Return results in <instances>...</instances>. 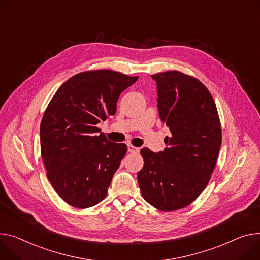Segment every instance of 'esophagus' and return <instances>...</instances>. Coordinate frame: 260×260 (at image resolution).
<instances>
[{"label": "esophagus", "instance_id": "1", "mask_svg": "<svg viewBox=\"0 0 260 260\" xmlns=\"http://www.w3.org/2000/svg\"><path fill=\"white\" fill-rule=\"evenodd\" d=\"M127 150H128L129 152H132V153H136V152L139 151V148L135 147V146H133V145H128V146H127Z\"/></svg>", "mask_w": 260, "mask_h": 260}]
</instances>
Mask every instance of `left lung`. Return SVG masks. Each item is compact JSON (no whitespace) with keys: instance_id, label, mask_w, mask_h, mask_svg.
Here are the masks:
<instances>
[{"instance_id":"left-lung-1","label":"left lung","mask_w":260,"mask_h":260,"mask_svg":"<svg viewBox=\"0 0 260 260\" xmlns=\"http://www.w3.org/2000/svg\"><path fill=\"white\" fill-rule=\"evenodd\" d=\"M157 82L159 115L171 133L158 153L140 150L144 160L138 172L142 197L161 211L191 204L209 183L221 144L215 102L197 78L179 71L151 75Z\"/></svg>"}]
</instances>
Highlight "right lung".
Wrapping results in <instances>:
<instances>
[{"instance_id": "1", "label": "right lung", "mask_w": 260, "mask_h": 260, "mask_svg": "<svg viewBox=\"0 0 260 260\" xmlns=\"http://www.w3.org/2000/svg\"><path fill=\"white\" fill-rule=\"evenodd\" d=\"M138 78L111 70L81 72L49 102L41 122V153L48 180L69 205L89 208L107 197L127 146L110 142L97 124L116 114L120 94Z\"/></svg>"}]
</instances>
